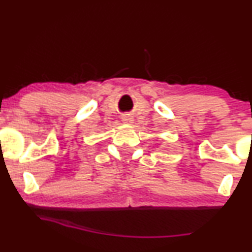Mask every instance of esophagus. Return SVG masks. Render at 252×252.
I'll return each mask as SVG.
<instances>
[{
  "label": "esophagus",
  "instance_id": "obj_1",
  "mask_svg": "<svg viewBox=\"0 0 252 252\" xmlns=\"http://www.w3.org/2000/svg\"><path fill=\"white\" fill-rule=\"evenodd\" d=\"M122 121H123V123H131V122H132V121H131V118L128 117V116L123 117V118H122Z\"/></svg>",
  "mask_w": 252,
  "mask_h": 252
}]
</instances>
